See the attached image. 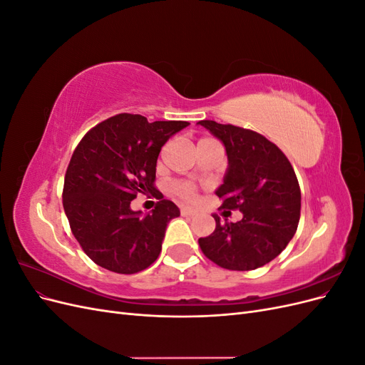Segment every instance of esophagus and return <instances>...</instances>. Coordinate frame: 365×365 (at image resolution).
<instances>
[{
	"label": "esophagus",
	"instance_id": "esophagus-1",
	"mask_svg": "<svg viewBox=\"0 0 365 365\" xmlns=\"http://www.w3.org/2000/svg\"><path fill=\"white\" fill-rule=\"evenodd\" d=\"M181 215L182 216H195L196 210H193L190 207H181Z\"/></svg>",
	"mask_w": 365,
	"mask_h": 365
}]
</instances>
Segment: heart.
<instances>
[{"label":"heart","instance_id":"obj_1","mask_svg":"<svg viewBox=\"0 0 365 365\" xmlns=\"http://www.w3.org/2000/svg\"><path fill=\"white\" fill-rule=\"evenodd\" d=\"M175 193L178 195L180 197H182V200L185 201H193L196 197V192L193 187L190 184H185V182H176L175 184Z\"/></svg>","mask_w":365,"mask_h":365}]
</instances>
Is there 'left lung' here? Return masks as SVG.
Listing matches in <instances>:
<instances>
[{
    "instance_id": "8db88e82",
    "label": "left lung",
    "mask_w": 365,
    "mask_h": 365,
    "mask_svg": "<svg viewBox=\"0 0 365 365\" xmlns=\"http://www.w3.org/2000/svg\"><path fill=\"white\" fill-rule=\"evenodd\" d=\"M224 143L228 169L216 190L220 208L239 210V222H220L201 237L205 257L230 271H251L269 263L289 244L300 220L302 192L284 153L259 132L201 120ZM230 213V212H224Z\"/></svg>"
}]
</instances>
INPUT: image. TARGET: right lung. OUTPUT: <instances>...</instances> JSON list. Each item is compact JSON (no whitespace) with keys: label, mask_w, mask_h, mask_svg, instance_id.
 <instances>
[{"label":"right lung","mask_w":365,"mask_h":365,"mask_svg":"<svg viewBox=\"0 0 365 365\" xmlns=\"http://www.w3.org/2000/svg\"><path fill=\"white\" fill-rule=\"evenodd\" d=\"M187 121H153L118 114L88 130L74 149L63 181L62 204L79 245L98 267L135 274L155 262L165 227L180 208L155 189L161 148ZM160 201L152 214L130 210L137 194Z\"/></svg>","instance_id":"add662e5"}]
</instances>
